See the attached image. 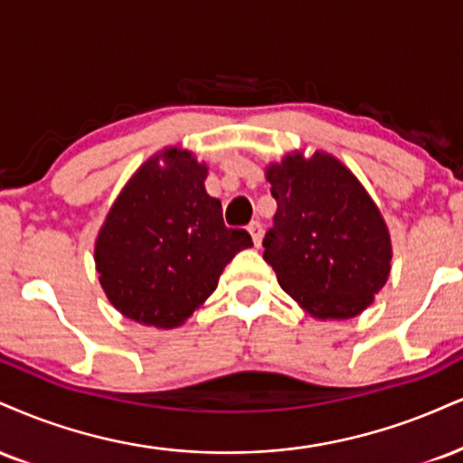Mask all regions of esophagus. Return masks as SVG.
Here are the masks:
<instances>
[{
	"label": "esophagus",
	"mask_w": 463,
	"mask_h": 463,
	"mask_svg": "<svg viewBox=\"0 0 463 463\" xmlns=\"http://www.w3.org/2000/svg\"><path fill=\"white\" fill-rule=\"evenodd\" d=\"M248 232H250V235H252L254 246L259 248L260 246V239H263V224H260V222H252V224L248 226Z\"/></svg>",
	"instance_id": "obj_1"
}]
</instances>
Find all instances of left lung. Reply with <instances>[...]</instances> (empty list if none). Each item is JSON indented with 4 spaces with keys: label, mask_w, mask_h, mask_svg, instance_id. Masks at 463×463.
I'll list each match as a JSON object with an SVG mask.
<instances>
[{
    "label": "left lung",
    "mask_w": 463,
    "mask_h": 463,
    "mask_svg": "<svg viewBox=\"0 0 463 463\" xmlns=\"http://www.w3.org/2000/svg\"><path fill=\"white\" fill-rule=\"evenodd\" d=\"M278 209L263 259L278 282L315 319H352L391 276L386 222L341 159L293 150L265 168Z\"/></svg>",
    "instance_id": "1"
}]
</instances>
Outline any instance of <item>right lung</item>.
<instances>
[{
	"label": "right lung",
	"instance_id": "add662e5",
	"mask_svg": "<svg viewBox=\"0 0 463 463\" xmlns=\"http://www.w3.org/2000/svg\"><path fill=\"white\" fill-rule=\"evenodd\" d=\"M207 164L168 146L136 170L105 217L94 263L109 304L127 319L172 330L215 291L224 267L252 246L226 228L222 203L209 196Z\"/></svg>",
	"mask_w": 463,
	"mask_h": 463
}]
</instances>
